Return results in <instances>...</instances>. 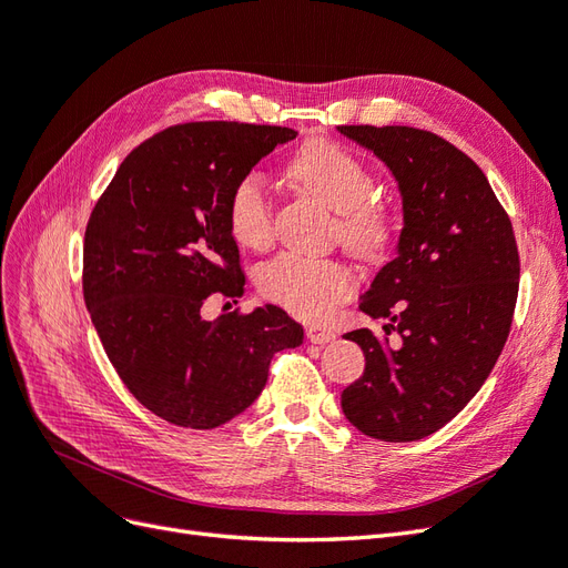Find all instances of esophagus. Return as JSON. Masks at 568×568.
Masks as SVG:
<instances>
[{"instance_id": "34e87169", "label": "esophagus", "mask_w": 568, "mask_h": 568, "mask_svg": "<svg viewBox=\"0 0 568 568\" xmlns=\"http://www.w3.org/2000/svg\"><path fill=\"white\" fill-rule=\"evenodd\" d=\"M305 334H307V338H311L313 343H317V346H322V343H329V341L336 338L334 329H329V326H324V324H311L305 329Z\"/></svg>"}]
</instances>
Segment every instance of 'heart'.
I'll list each match as a JSON object with an SVG mask.
<instances>
[{"instance_id": "heart-1", "label": "heart", "mask_w": 568, "mask_h": 568, "mask_svg": "<svg viewBox=\"0 0 568 568\" xmlns=\"http://www.w3.org/2000/svg\"><path fill=\"white\" fill-rule=\"evenodd\" d=\"M288 178L336 213V236L351 255L365 263L388 255L398 220L390 203L374 196V170L355 151L317 136L294 153ZM227 225L239 246L270 248L274 211L265 178L257 170H248L234 182L227 199ZM257 291L301 320H324L353 296L355 274L338 261L284 253L257 272Z\"/></svg>"}]
</instances>
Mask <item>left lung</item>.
I'll use <instances>...</instances> for the list:
<instances>
[{
	"label": "left lung",
	"mask_w": 568,
	"mask_h": 568,
	"mask_svg": "<svg viewBox=\"0 0 568 568\" xmlns=\"http://www.w3.org/2000/svg\"><path fill=\"white\" fill-rule=\"evenodd\" d=\"M398 180L405 227L359 311L384 324L348 332L365 374L341 393L346 419L369 438L436 434L488 379L511 329L519 248L484 170L443 136L405 125H338Z\"/></svg>",
	"instance_id": "1"
}]
</instances>
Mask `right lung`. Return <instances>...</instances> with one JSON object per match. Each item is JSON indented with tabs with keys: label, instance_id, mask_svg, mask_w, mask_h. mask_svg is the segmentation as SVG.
<instances>
[{
	"label": "right lung",
	"instance_id": "obj_1",
	"mask_svg": "<svg viewBox=\"0 0 568 568\" xmlns=\"http://www.w3.org/2000/svg\"><path fill=\"white\" fill-rule=\"evenodd\" d=\"M298 132L280 125H170L120 163L82 244V294L120 382L153 415L215 428L261 395L274 353L303 343L282 307L220 315L246 274L227 225L234 182Z\"/></svg>",
	"mask_w": 568,
	"mask_h": 568
}]
</instances>
